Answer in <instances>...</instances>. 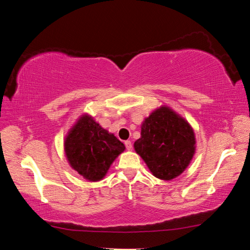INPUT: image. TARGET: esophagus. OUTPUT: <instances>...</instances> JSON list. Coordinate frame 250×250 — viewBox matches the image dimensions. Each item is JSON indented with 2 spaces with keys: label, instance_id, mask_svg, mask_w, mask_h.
Returning a JSON list of instances; mask_svg holds the SVG:
<instances>
[{
  "label": "esophagus",
  "instance_id": "1",
  "mask_svg": "<svg viewBox=\"0 0 250 250\" xmlns=\"http://www.w3.org/2000/svg\"><path fill=\"white\" fill-rule=\"evenodd\" d=\"M125 145L126 150H129V151L132 150V143H131V141H125Z\"/></svg>",
  "mask_w": 250,
  "mask_h": 250
}]
</instances>
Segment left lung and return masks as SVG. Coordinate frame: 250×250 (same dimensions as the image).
I'll return each instance as SVG.
<instances>
[{
    "instance_id": "left-lung-1",
    "label": "left lung",
    "mask_w": 250,
    "mask_h": 250,
    "mask_svg": "<svg viewBox=\"0 0 250 250\" xmlns=\"http://www.w3.org/2000/svg\"><path fill=\"white\" fill-rule=\"evenodd\" d=\"M134 151L155 177L171 181L183 173L196 150L192 125L168 105H160L145 118Z\"/></svg>"
}]
</instances>
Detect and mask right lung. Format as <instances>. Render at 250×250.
Listing matches in <instances>:
<instances>
[{"label": "right lung", "instance_id": "right-lung-1", "mask_svg": "<svg viewBox=\"0 0 250 250\" xmlns=\"http://www.w3.org/2000/svg\"><path fill=\"white\" fill-rule=\"evenodd\" d=\"M125 150L124 143L88 113L76 120L64 139V151L70 167L89 182L103 180L113 161Z\"/></svg>", "mask_w": 250, "mask_h": 250}]
</instances>
